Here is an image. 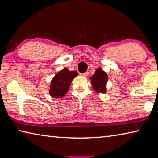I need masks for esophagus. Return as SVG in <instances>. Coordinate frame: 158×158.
Here are the masks:
<instances>
[{
    "instance_id": "obj_1",
    "label": "esophagus",
    "mask_w": 158,
    "mask_h": 158,
    "mask_svg": "<svg viewBox=\"0 0 158 158\" xmlns=\"http://www.w3.org/2000/svg\"><path fill=\"white\" fill-rule=\"evenodd\" d=\"M81 76H84V77H86L88 76V72H85V73H81Z\"/></svg>"
}]
</instances>
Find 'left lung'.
Returning <instances> with one entry per match:
<instances>
[{"mask_svg": "<svg viewBox=\"0 0 158 158\" xmlns=\"http://www.w3.org/2000/svg\"><path fill=\"white\" fill-rule=\"evenodd\" d=\"M90 80L92 81L91 83L93 89L96 92L106 93V85L108 81V76L106 72L102 70L101 68H98L96 70L95 73L90 77Z\"/></svg>", "mask_w": 158, "mask_h": 158, "instance_id": "8db88e82", "label": "left lung"}]
</instances>
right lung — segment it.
Instances as JSON below:
<instances>
[{
	"mask_svg": "<svg viewBox=\"0 0 158 158\" xmlns=\"http://www.w3.org/2000/svg\"><path fill=\"white\" fill-rule=\"evenodd\" d=\"M77 74V71H70L67 68L58 72L51 81L49 89L50 95L55 98H62L67 93L72 81Z\"/></svg>",
	"mask_w": 158,
	"mask_h": 158,
	"instance_id": "obj_1",
	"label": "right lung"
}]
</instances>
